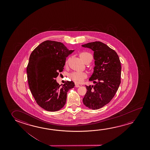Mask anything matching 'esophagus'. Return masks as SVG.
Instances as JSON below:
<instances>
[{"mask_svg":"<svg viewBox=\"0 0 150 150\" xmlns=\"http://www.w3.org/2000/svg\"><path fill=\"white\" fill-rule=\"evenodd\" d=\"M75 87H79V85H78V84H76V83H75Z\"/></svg>","mask_w":150,"mask_h":150,"instance_id":"1","label":"esophagus"}]
</instances>
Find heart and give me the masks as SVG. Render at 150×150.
Returning <instances> with one entry per match:
<instances>
[{
	"instance_id": "b5f03b06",
	"label": "heart",
	"mask_w": 150,
	"mask_h": 150,
	"mask_svg": "<svg viewBox=\"0 0 150 150\" xmlns=\"http://www.w3.org/2000/svg\"><path fill=\"white\" fill-rule=\"evenodd\" d=\"M79 57H81V60L85 63L87 61L89 57H92L91 54L87 52H83L79 54ZM69 59L66 61V64H67ZM69 79L77 83H81L87 77V74L84 72H73L69 75Z\"/></svg>"
}]
</instances>
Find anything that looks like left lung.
<instances>
[{"mask_svg":"<svg viewBox=\"0 0 150 150\" xmlns=\"http://www.w3.org/2000/svg\"><path fill=\"white\" fill-rule=\"evenodd\" d=\"M81 46L93 51L95 65L89 79L95 85L86 86L83 101L89 109H98L109 103L118 91L121 83L120 61L115 51L102 42H89Z\"/></svg>","mask_w":150,"mask_h":150,"instance_id":"left-lung-1","label":"left lung"}]
</instances>
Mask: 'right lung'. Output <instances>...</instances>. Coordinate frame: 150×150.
<instances>
[{
  "mask_svg": "<svg viewBox=\"0 0 150 150\" xmlns=\"http://www.w3.org/2000/svg\"><path fill=\"white\" fill-rule=\"evenodd\" d=\"M74 50L61 42L47 40L32 51L27 68L29 88L39 106L45 110L57 111L66 103L67 93L74 87L73 81L62 87L55 78L63 71L66 59Z\"/></svg>",
  "mask_w": 150,
  "mask_h": 150,
  "instance_id": "obj_1",
  "label": "right lung"
}]
</instances>
